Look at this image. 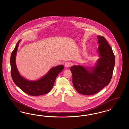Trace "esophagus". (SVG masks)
Listing matches in <instances>:
<instances>
[{"instance_id":"1","label":"esophagus","mask_w":129,"mask_h":129,"mask_svg":"<svg viewBox=\"0 0 129 129\" xmlns=\"http://www.w3.org/2000/svg\"><path fill=\"white\" fill-rule=\"evenodd\" d=\"M72 65V63L70 62H66L65 63V67L66 68H68L71 67Z\"/></svg>"}]
</instances>
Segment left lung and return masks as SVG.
<instances>
[{"label": "left lung", "mask_w": 129, "mask_h": 129, "mask_svg": "<svg viewBox=\"0 0 129 129\" xmlns=\"http://www.w3.org/2000/svg\"><path fill=\"white\" fill-rule=\"evenodd\" d=\"M97 50L100 58L92 67L74 65L71 67L73 83L77 91L85 95L97 93L110 82L115 57L104 37L98 36Z\"/></svg>", "instance_id": "left-lung-1"}]
</instances>
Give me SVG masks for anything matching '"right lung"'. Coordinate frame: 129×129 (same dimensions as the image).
I'll return each instance as SVG.
<instances>
[{
    "label": "right lung",
    "instance_id": "obj_1",
    "mask_svg": "<svg viewBox=\"0 0 129 129\" xmlns=\"http://www.w3.org/2000/svg\"><path fill=\"white\" fill-rule=\"evenodd\" d=\"M20 41L21 40H19L17 42L11 56V73L12 80L16 86L28 95L37 96L48 93L54 86L56 76L64 69L63 65L52 68L47 74L38 80L30 81L25 79L19 74L15 61Z\"/></svg>",
    "mask_w": 129,
    "mask_h": 129
}]
</instances>
